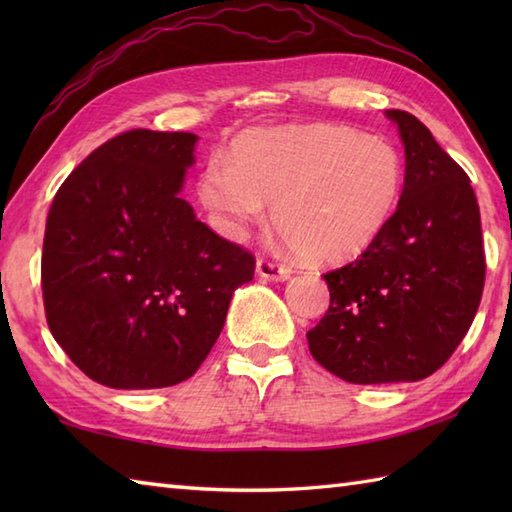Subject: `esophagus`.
Here are the masks:
<instances>
[{"instance_id":"34e87169","label":"esophagus","mask_w":512,"mask_h":512,"mask_svg":"<svg viewBox=\"0 0 512 512\" xmlns=\"http://www.w3.org/2000/svg\"><path fill=\"white\" fill-rule=\"evenodd\" d=\"M257 275L266 281H286L292 270L288 266L268 262V259H257Z\"/></svg>"}]
</instances>
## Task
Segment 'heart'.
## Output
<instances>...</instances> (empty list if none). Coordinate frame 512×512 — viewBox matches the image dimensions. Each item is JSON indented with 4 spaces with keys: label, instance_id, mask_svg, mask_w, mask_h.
Masks as SVG:
<instances>
[{
    "label": "heart",
    "instance_id": "obj_1",
    "mask_svg": "<svg viewBox=\"0 0 512 512\" xmlns=\"http://www.w3.org/2000/svg\"><path fill=\"white\" fill-rule=\"evenodd\" d=\"M405 167L383 138L336 125L255 129L233 145L231 162L204 167L198 195L215 224L239 235L270 220L292 253L339 264L372 246L394 217Z\"/></svg>",
    "mask_w": 512,
    "mask_h": 512
}]
</instances>
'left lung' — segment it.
<instances>
[{"mask_svg": "<svg viewBox=\"0 0 512 512\" xmlns=\"http://www.w3.org/2000/svg\"><path fill=\"white\" fill-rule=\"evenodd\" d=\"M405 147V187L385 231L323 279L330 308L308 332L314 361L354 385L413 383L449 361L484 290L471 180L416 116L387 110Z\"/></svg>", "mask_w": 512, "mask_h": 512, "instance_id": "1", "label": "left lung"}]
</instances>
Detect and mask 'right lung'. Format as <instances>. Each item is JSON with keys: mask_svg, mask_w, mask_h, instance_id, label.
I'll list each match as a JSON object with an SVG mask.
<instances>
[{"mask_svg": "<svg viewBox=\"0 0 512 512\" xmlns=\"http://www.w3.org/2000/svg\"><path fill=\"white\" fill-rule=\"evenodd\" d=\"M198 136L132 129L94 149L50 206L41 257L50 332L112 389L195 374L220 336L253 255L180 198Z\"/></svg>", "mask_w": 512, "mask_h": 512, "instance_id": "obj_1", "label": "right lung"}]
</instances>
